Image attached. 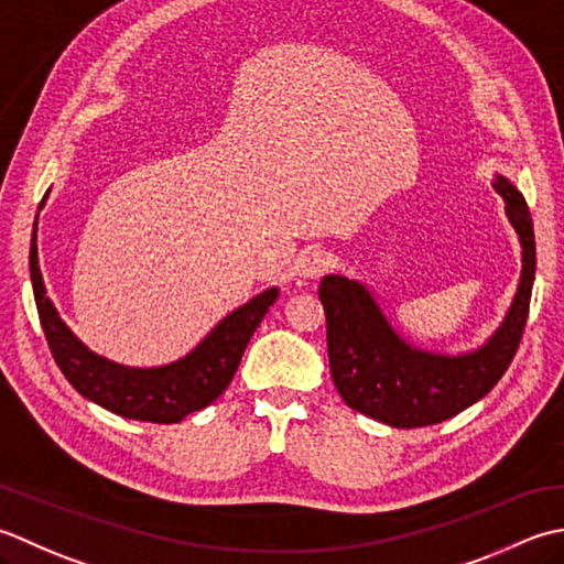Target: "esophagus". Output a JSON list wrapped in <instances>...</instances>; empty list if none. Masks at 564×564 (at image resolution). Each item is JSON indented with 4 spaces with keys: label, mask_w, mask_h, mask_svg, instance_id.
I'll list each match as a JSON object with an SVG mask.
<instances>
[{
    "label": "esophagus",
    "mask_w": 564,
    "mask_h": 564,
    "mask_svg": "<svg viewBox=\"0 0 564 564\" xmlns=\"http://www.w3.org/2000/svg\"><path fill=\"white\" fill-rule=\"evenodd\" d=\"M296 268H299V274H302V278L314 280L328 268V256L318 248H308V250L302 252V256H299Z\"/></svg>",
    "instance_id": "34e87169"
}]
</instances>
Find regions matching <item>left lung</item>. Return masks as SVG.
Segmentation results:
<instances>
[{"label":"left lung","mask_w":564,"mask_h":564,"mask_svg":"<svg viewBox=\"0 0 564 564\" xmlns=\"http://www.w3.org/2000/svg\"><path fill=\"white\" fill-rule=\"evenodd\" d=\"M507 216L521 243V282L509 314L475 350L443 355L413 348L389 324L375 294L358 280L326 274L318 299L326 312L333 384L343 401L392 429L433 426L491 392L509 370L525 328L535 280L533 218L519 187L494 175Z\"/></svg>","instance_id":"obj_1"}]
</instances>
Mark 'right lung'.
Returning a JSON list of instances; mask_svg holds the SVG:
<instances>
[{"mask_svg": "<svg viewBox=\"0 0 564 564\" xmlns=\"http://www.w3.org/2000/svg\"><path fill=\"white\" fill-rule=\"evenodd\" d=\"M48 192L41 199L39 212L48 199ZM29 268L45 340L67 382L85 399L117 416L151 423H177L221 397L224 389L231 384L252 333L265 318L274 299L280 296L278 286L252 296L248 304L218 321L185 358L160 367H129L91 352L57 316L53 302L45 294L39 268L36 228L31 236Z\"/></svg>", "mask_w": 564, "mask_h": 564, "instance_id": "1", "label": "right lung"}]
</instances>
